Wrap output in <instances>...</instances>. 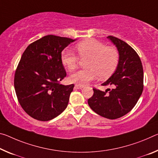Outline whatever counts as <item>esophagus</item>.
<instances>
[{
    "instance_id": "obj_1",
    "label": "esophagus",
    "mask_w": 158,
    "mask_h": 158,
    "mask_svg": "<svg viewBox=\"0 0 158 158\" xmlns=\"http://www.w3.org/2000/svg\"><path fill=\"white\" fill-rule=\"evenodd\" d=\"M74 87L77 89H81L82 88H84V86H81V85H79V84H75Z\"/></svg>"
}]
</instances>
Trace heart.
Instances as JSON below:
<instances>
[{
	"instance_id": "b5f03b06",
	"label": "heart",
	"mask_w": 158,
	"mask_h": 158,
	"mask_svg": "<svg viewBox=\"0 0 158 158\" xmlns=\"http://www.w3.org/2000/svg\"><path fill=\"white\" fill-rule=\"evenodd\" d=\"M80 57L88 60L86 62V69L79 70L70 75L72 83L84 86L98 76L105 79L111 76L119 63V55L117 48L107 46L106 44L94 39H89L77 45ZM61 61L66 68L72 71L77 68L79 57L69 50H64L61 54Z\"/></svg>"
}]
</instances>
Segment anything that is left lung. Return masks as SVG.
<instances>
[{
  "instance_id": "left-lung-1",
  "label": "left lung",
  "mask_w": 158,
  "mask_h": 158,
  "mask_svg": "<svg viewBox=\"0 0 158 158\" xmlns=\"http://www.w3.org/2000/svg\"><path fill=\"white\" fill-rule=\"evenodd\" d=\"M119 52L116 70L102 86H110L106 91L94 89L88 100L90 107L98 114L110 119L119 118L136 106L143 89V70L136 52L126 42L116 37H107Z\"/></svg>"
}]
</instances>
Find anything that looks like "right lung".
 I'll return each instance as SVG.
<instances>
[{
  "label": "right lung",
  "instance_id": "1",
  "mask_svg": "<svg viewBox=\"0 0 158 158\" xmlns=\"http://www.w3.org/2000/svg\"><path fill=\"white\" fill-rule=\"evenodd\" d=\"M77 39L47 35L29 45L15 74L14 85L19 104L33 118L49 121L68 105L74 84H60L66 77L62 51Z\"/></svg>",
  "mask_w": 158,
  "mask_h": 158
}]
</instances>
